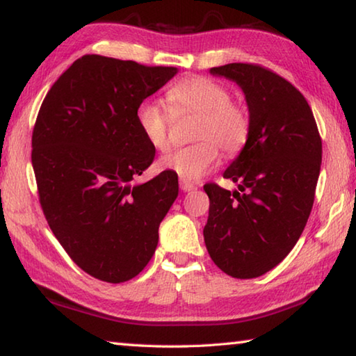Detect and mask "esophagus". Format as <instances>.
<instances>
[{
	"label": "esophagus",
	"mask_w": 356,
	"mask_h": 356,
	"mask_svg": "<svg viewBox=\"0 0 356 356\" xmlns=\"http://www.w3.org/2000/svg\"><path fill=\"white\" fill-rule=\"evenodd\" d=\"M193 188H195V185L190 184V182H185V180H180V190H184V191H191Z\"/></svg>",
	"instance_id": "34e87169"
}]
</instances>
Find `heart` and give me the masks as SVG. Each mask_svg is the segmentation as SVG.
Masks as SVG:
<instances>
[{"mask_svg": "<svg viewBox=\"0 0 356 356\" xmlns=\"http://www.w3.org/2000/svg\"><path fill=\"white\" fill-rule=\"evenodd\" d=\"M166 99L174 114L193 113L197 120L193 140L160 161L161 170L171 171L185 180L195 182L209 172L218 160L220 150L227 156L240 154L251 135V113L246 105L231 99L226 86L206 76L184 78L168 91ZM136 125L155 150L170 147V116L154 102H143L136 108Z\"/></svg>", "mask_w": 356, "mask_h": 356, "instance_id": "1", "label": "heart"}]
</instances>
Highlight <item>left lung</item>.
Wrapping results in <instances>:
<instances>
[{
    "mask_svg": "<svg viewBox=\"0 0 356 356\" xmlns=\"http://www.w3.org/2000/svg\"><path fill=\"white\" fill-rule=\"evenodd\" d=\"M210 74L236 81L251 113V135L225 171L229 191L204 185L209 218L204 242L232 278H257L298 242L314 204L322 140L311 106L293 84L257 64L232 63Z\"/></svg>",
    "mask_w": 356,
    "mask_h": 356,
    "instance_id": "1",
    "label": "left lung"
}]
</instances>
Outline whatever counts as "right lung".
Returning <instances> with one entry per match:
<instances>
[{
    "mask_svg": "<svg viewBox=\"0 0 356 356\" xmlns=\"http://www.w3.org/2000/svg\"><path fill=\"white\" fill-rule=\"evenodd\" d=\"M176 74L84 55L42 102L31 143L40 206L72 261L100 281L118 284L146 267L179 195L171 171L131 185L155 156L136 108Z\"/></svg>",
    "mask_w": 356,
    "mask_h": 356,
    "instance_id": "1",
    "label": "right lung"
}]
</instances>
